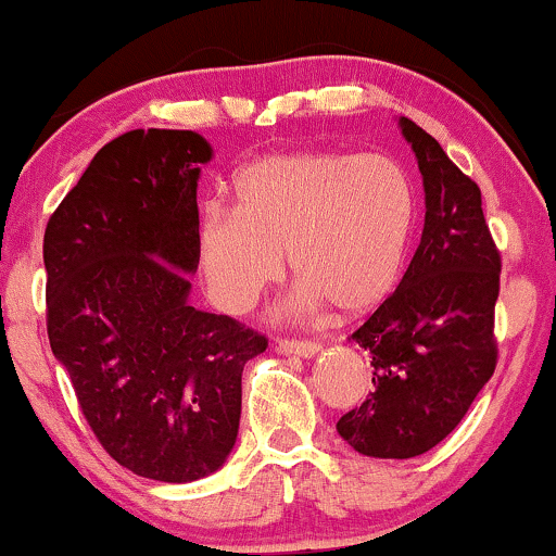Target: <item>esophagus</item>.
I'll list each match as a JSON object with an SVG mask.
<instances>
[{
  "label": "esophagus",
  "mask_w": 556,
  "mask_h": 556,
  "mask_svg": "<svg viewBox=\"0 0 556 556\" xmlns=\"http://www.w3.org/2000/svg\"><path fill=\"white\" fill-rule=\"evenodd\" d=\"M280 353H289V355H301V358H312V355L319 353V342L314 340H293V338H280L278 340Z\"/></svg>",
  "instance_id": "34e87169"
}]
</instances>
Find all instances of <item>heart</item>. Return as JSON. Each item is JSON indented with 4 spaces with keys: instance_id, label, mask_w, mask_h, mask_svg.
Returning a JSON list of instances; mask_svg holds the SVG:
<instances>
[{
    "instance_id": "b5f03b06",
    "label": "heart",
    "mask_w": 556,
    "mask_h": 556,
    "mask_svg": "<svg viewBox=\"0 0 556 556\" xmlns=\"http://www.w3.org/2000/svg\"><path fill=\"white\" fill-rule=\"evenodd\" d=\"M415 216L413 180L392 156H267L237 177V208H203L198 270L218 309L244 314L289 257L301 283L293 309L330 304L340 317H358L394 291Z\"/></svg>"
}]
</instances>
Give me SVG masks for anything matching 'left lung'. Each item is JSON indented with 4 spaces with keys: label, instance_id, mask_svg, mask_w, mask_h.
Here are the masks:
<instances>
[{
    "label": "left lung",
    "instance_id": "left-lung-1",
    "mask_svg": "<svg viewBox=\"0 0 556 556\" xmlns=\"http://www.w3.org/2000/svg\"><path fill=\"white\" fill-rule=\"evenodd\" d=\"M400 123L425 185L422 237L396 291L353 332L371 353L374 389L338 422L358 454L376 458H413L441 443L497 366L503 260L479 185L417 123Z\"/></svg>",
    "mask_w": 556,
    "mask_h": 556
}]
</instances>
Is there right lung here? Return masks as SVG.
Listing matches in <instances>:
<instances>
[{"label": "right lung", "mask_w": 556, "mask_h": 556, "mask_svg": "<svg viewBox=\"0 0 556 556\" xmlns=\"http://www.w3.org/2000/svg\"><path fill=\"white\" fill-rule=\"evenodd\" d=\"M193 131L136 128L94 154L48 218L46 327L79 409L121 467L193 482L237 441L244 363L267 338L188 304L198 267Z\"/></svg>", "instance_id": "1"}]
</instances>
